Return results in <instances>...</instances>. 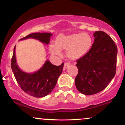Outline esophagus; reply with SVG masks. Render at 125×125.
I'll list each match as a JSON object with an SVG mask.
<instances>
[{
	"label": "esophagus",
	"mask_w": 125,
	"mask_h": 125,
	"mask_svg": "<svg viewBox=\"0 0 125 125\" xmlns=\"http://www.w3.org/2000/svg\"><path fill=\"white\" fill-rule=\"evenodd\" d=\"M69 65H70L69 63H67V62L64 63V67H63L64 69L66 70V69H67V67L69 66Z\"/></svg>",
	"instance_id": "esophagus-1"
}]
</instances>
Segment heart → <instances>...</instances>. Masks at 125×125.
Segmentation results:
<instances>
[{
	"label": "heart",
	"instance_id": "obj_1",
	"mask_svg": "<svg viewBox=\"0 0 125 125\" xmlns=\"http://www.w3.org/2000/svg\"><path fill=\"white\" fill-rule=\"evenodd\" d=\"M93 40L87 33H74L57 37L55 43H51L49 50L53 55L61 56V50H66V56L71 60H77L90 51Z\"/></svg>",
	"mask_w": 125,
	"mask_h": 125
}]
</instances>
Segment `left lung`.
Masks as SVG:
<instances>
[{
	"mask_svg": "<svg viewBox=\"0 0 125 125\" xmlns=\"http://www.w3.org/2000/svg\"><path fill=\"white\" fill-rule=\"evenodd\" d=\"M94 41L90 51L76 64L77 89L92 95L104 89L114 77L116 70L117 48L115 42L103 31L94 33Z\"/></svg>",
	"mask_w": 125,
	"mask_h": 125,
	"instance_id": "1",
	"label": "left lung"
}]
</instances>
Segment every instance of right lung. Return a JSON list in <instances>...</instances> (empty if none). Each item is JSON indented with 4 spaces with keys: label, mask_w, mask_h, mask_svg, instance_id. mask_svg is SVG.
<instances>
[{
    "label": "right lung",
    "mask_w": 125,
    "mask_h": 125,
    "mask_svg": "<svg viewBox=\"0 0 125 125\" xmlns=\"http://www.w3.org/2000/svg\"><path fill=\"white\" fill-rule=\"evenodd\" d=\"M52 35L50 33H33L21 39L20 41L33 38L43 43L49 44ZM15 47L11 60V67L19 86L26 94L35 97H43L51 94L56 84L59 76L62 73L63 63L60 66H55L46 61L38 71L33 73L24 72L17 64Z\"/></svg>",
    "instance_id": "right-lung-1"
}]
</instances>
